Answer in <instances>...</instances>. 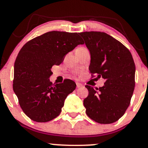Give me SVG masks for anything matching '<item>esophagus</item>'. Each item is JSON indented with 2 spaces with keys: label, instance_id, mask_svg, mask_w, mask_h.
Wrapping results in <instances>:
<instances>
[{
  "label": "esophagus",
  "instance_id": "esophagus-1",
  "mask_svg": "<svg viewBox=\"0 0 148 148\" xmlns=\"http://www.w3.org/2000/svg\"><path fill=\"white\" fill-rule=\"evenodd\" d=\"M83 87V85L80 83H76V88H82Z\"/></svg>",
  "mask_w": 148,
  "mask_h": 148
}]
</instances>
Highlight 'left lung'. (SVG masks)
<instances>
[{"instance_id": "obj_1", "label": "left lung", "mask_w": 148, "mask_h": 148, "mask_svg": "<svg viewBox=\"0 0 148 148\" xmlns=\"http://www.w3.org/2000/svg\"><path fill=\"white\" fill-rule=\"evenodd\" d=\"M79 35L90 53V72L105 80L95 89L86 85L88 96L84 100L86 113L100 124L115 123L130 106L135 86L136 67L129 49L103 32H83Z\"/></svg>"}]
</instances>
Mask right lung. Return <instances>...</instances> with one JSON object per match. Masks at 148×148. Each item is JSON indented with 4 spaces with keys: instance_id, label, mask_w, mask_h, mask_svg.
<instances>
[{
    "instance_id": "add662e5",
    "label": "right lung",
    "mask_w": 148,
    "mask_h": 148,
    "mask_svg": "<svg viewBox=\"0 0 148 148\" xmlns=\"http://www.w3.org/2000/svg\"><path fill=\"white\" fill-rule=\"evenodd\" d=\"M84 43L79 33L51 31L30 40L20 50L14 62L13 90L23 111L33 121L46 123L60 113L76 85L69 79L53 85L51 67Z\"/></svg>"
}]
</instances>
